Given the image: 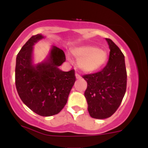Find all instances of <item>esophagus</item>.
Here are the masks:
<instances>
[{
  "label": "esophagus",
  "instance_id": "1",
  "mask_svg": "<svg viewBox=\"0 0 148 148\" xmlns=\"http://www.w3.org/2000/svg\"><path fill=\"white\" fill-rule=\"evenodd\" d=\"M75 75H76V78H77V79H81V78H82V77H81V76L79 75V74H78V73H76Z\"/></svg>",
  "mask_w": 148,
  "mask_h": 148
}]
</instances>
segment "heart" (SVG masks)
Returning <instances> with one entry per match:
<instances>
[{"mask_svg": "<svg viewBox=\"0 0 148 148\" xmlns=\"http://www.w3.org/2000/svg\"><path fill=\"white\" fill-rule=\"evenodd\" d=\"M71 52L74 57L79 59L78 66L84 72L97 71L107 61V52L96 45L86 44L75 46L71 49Z\"/></svg>", "mask_w": 148, "mask_h": 148, "instance_id": "heart-1", "label": "heart"}]
</instances>
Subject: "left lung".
<instances>
[{
    "label": "left lung",
    "mask_w": 148,
    "mask_h": 148,
    "mask_svg": "<svg viewBox=\"0 0 148 148\" xmlns=\"http://www.w3.org/2000/svg\"><path fill=\"white\" fill-rule=\"evenodd\" d=\"M106 40L110 49L107 65L98 72L82 76L87 82L84 97L88 112L95 119L111 117L120 107L127 88L125 56L110 38Z\"/></svg>",
    "instance_id": "8db88e82"
}]
</instances>
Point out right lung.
Segmentation results:
<instances>
[{"instance_id":"obj_1","label":"right lung","mask_w":148,"mask_h":148,"mask_svg":"<svg viewBox=\"0 0 148 148\" xmlns=\"http://www.w3.org/2000/svg\"><path fill=\"white\" fill-rule=\"evenodd\" d=\"M33 36L23 46L16 57L15 82L22 102L44 117L58 114L64 107L76 81L75 71H62L58 67L66 61L64 52L53 46L46 62L32 64L33 46L41 39Z\"/></svg>"}]
</instances>
